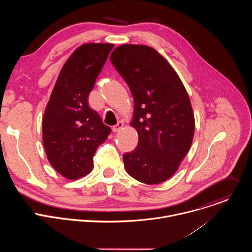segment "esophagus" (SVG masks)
<instances>
[{
	"instance_id": "obj_1",
	"label": "esophagus",
	"mask_w": 252,
	"mask_h": 252,
	"mask_svg": "<svg viewBox=\"0 0 252 252\" xmlns=\"http://www.w3.org/2000/svg\"><path fill=\"white\" fill-rule=\"evenodd\" d=\"M123 127H124V123H123V122H119L116 126H113V130H114L115 132H117V131L121 130Z\"/></svg>"
}]
</instances>
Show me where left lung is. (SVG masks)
<instances>
[{"mask_svg":"<svg viewBox=\"0 0 252 252\" xmlns=\"http://www.w3.org/2000/svg\"><path fill=\"white\" fill-rule=\"evenodd\" d=\"M111 62L133 97L129 125L138 134L137 147L124 155L126 172L147 185L161 184L177 170L194 134V115L188 92L176 71L155 49L122 45Z\"/></svg>","mask_w":252,"mask_h":252,"instance_id":"left-lung-1","label":"left lung"}]
</instances>
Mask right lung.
Returning a JSON list of instances; mask_svg holds the SVG:
<instances>
[{
	"instance_id": "add662e5",
	"label": "right lung",
	"mask_w": 252,
	"mask_h": 252,
	"mask_svg": "<svg viewBox=\"0 0 252 252\" xmlns=\"http://www.w3.org/2000/svg\"><path fill=\"white\" fill-rule=\"evenodd\" d=\"M113 44H84L66 60L43 118V143L52 166L66 179L90 173L96 149L111 128L88 99Z\"/></svg>"
}]
</instances>
